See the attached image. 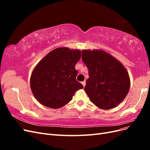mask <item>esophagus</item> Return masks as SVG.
<instances>
[{
	"label": "esophagus",
	"mask_w": 150,
	"mask_h": 150,
	"mask_svg": "<svg viewBox=\"0 0 150 150\" xmlns=\"http://www.w3.org/2000/svg\"><path fill=\"white\" fill-rule=\"evenodd\" d=\"M81 83H82V84H83V87L84 88V87H85V86H86V81H83V82Z\"/></svg>",
	"instance_id": "34e87169"
}]
</instances>
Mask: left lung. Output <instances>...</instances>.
Here are the masks:
<instances>
[{"instance_id":"left-lung-1","label":"left lung","mask_w":150,"mask_h":150,"mask_svg":"<svg viewBox=\"0 0 150 150\" xmlns=\"http://www.w3.org/2000/svg\"><path fill=\"white\" fill-rule=\"evenodd\" d=\"M82 60L89 70L84 88L89 100L103 110H110L128 94L130 79L118 60L103 50H83Z\"/></svg>"}]
</instances>
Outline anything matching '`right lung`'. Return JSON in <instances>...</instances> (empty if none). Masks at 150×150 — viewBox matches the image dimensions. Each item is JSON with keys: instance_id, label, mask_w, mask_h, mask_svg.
Instances as JSON below:
<instances>
[{"instance_id": "add662e5", "label": "right lung", "mask_w": 150, "mask_h": 150, "mask_svg": "<svg viewBox=\"0 0 150 150\" xmlns=\"http://www.w3.org/2000/svg\"><path fill=\"white\" fill-rule=\"evenodd\" d=\"M81 57L79 49L58 47L39 61L32 72L30 85L40 104L60 108L72 100L76 91L83 88L76 80L78 72L75 69Z\"/></svg>"}]
</instances>
